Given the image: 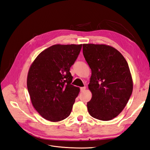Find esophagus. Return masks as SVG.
Instances as JSON below:
<instances>
[{"instance_id": "esophagus-1", "label": "esophagus", "mask_w": 150, "mask_h": 150, "mask_svg": "<svg viewBox=\"0 0 150 150\" xmlns=\"http://www.w3.org/2000/svg\"><path fill=\"white\" fill-rule=\"evenodd\" d=\"M86 89V87H80V91L81 92H83V91H84Z\"/></svg>"}]
</instances>
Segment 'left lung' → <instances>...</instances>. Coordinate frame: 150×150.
I'll list each match as a JSON object with an SVG mask.
<instances>
[{
  "mask_svg": "<svg viewBox=\"0 0 150 150\" xmlns=\"http://www.w3.org/2000/svg\"><path fill=\"white\" fill-rule=\"evenodd\" d=\"M83 54L92 71L88 112L98 120H112L124 110L132 93L128 63L116 49L105 44H83Z\"/></svg>",
  "mask_w": 150,
  "mask_h": 150,
  "instance_id": "obj_1",
  "label": "left lung"
}]
</instances>
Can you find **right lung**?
I'll use <instances>...</instances> for the list:
<instances>
[{"label": "right lung", "instance_id": "1", "mask_svg": "<svg viewBox=\"0 0 150 150\" xmlns=\"http://www.w3.org/2000/svg\"><path fill=\"white\" fill-rule=\"evenodd\" d=\"M82 44L53 45L40 52L30 66L27 88L32 105L44 118L59 122L71 113L79 87L71 84L70 70Z\"/></svg>", "mask_w": 150, "mask_h": 150}]
</instances>
